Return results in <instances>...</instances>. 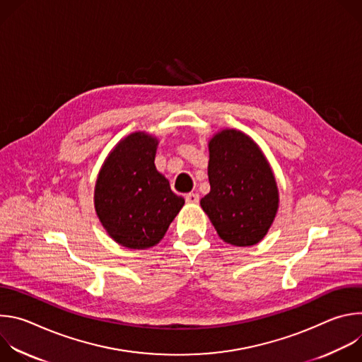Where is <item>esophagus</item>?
<instances>
[{
	"label": "esophagus",
	"mask_w": 362,
	"mask_h": 362,
	"mask_svg": "<svg viewBox=\"0 0 362 362\" xmlns=\"http://www.w3.org/2000/svg\"><path fill=\"white\" fill-rule=\"evenodd\" d=\"M185 199H186L187 203L196 204V203L199 202V194H197V193H187V194L185 196Z\"/></svg>",
	"instance_id": "1"
}]
</instances>
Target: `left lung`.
I'll list each match as a JSON object with an SVG mask.
<instances>
[{
	"label": "left lung",
	"instance_id": "left-lung-1",
	"mask_svg": "<svg viewBox=\"0 0 362 362\" xmlns=\"http://www.w3.org/2000/svg\"><path fill=\"white\" fill-rule=\"evenodd\" d=\"M208 176L211 192L200 206L221 239L252 246L268 233L279 193L265 154L249 136L225 129L209 140Z\"/></svg>",
	"mask_w": 362,
	"mask_h": 362
}]
</instances>
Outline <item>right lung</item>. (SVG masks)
<instances>
[{
    "label": "right lung",
    "instance_id": "obj_1",
    "mask_svg": "<svg viewBox=\"0 0 362 362\" xmlns=\"http://www.w3.org/2000/svg\"><path fill=\"white\" fill-rule=\"evenodd\" d=\"M159 140L136 132L120 140L103 163L94 189V208L117 243L147 249L159 243L185 199L154 166Z\"/></svg>",
    "mask_w": 362,
    "mask_h": 362
}]
</instances>
